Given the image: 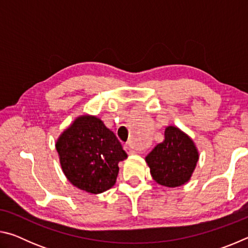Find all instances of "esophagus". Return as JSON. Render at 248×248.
Instances as JSON below:
<instances>
[{
    "instance_id": "1",
    "label": "esophagus",
    "mask_w": 248,
    "mask_h": 248,
    "mask_svg": "<svg viewBox=\"0 0 248 248\" xmlns=\"http://www.w3.org/2000/svg\"><path fill=\"white\" fill-rule=\"evenodd\" d=\"M124 149L125 152H127L129 155H132V154H136L137 153V151L134 150L133 148H131V146H130L129 144H124Z\"/></svg>"
}]
</instances>
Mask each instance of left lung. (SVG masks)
Instances as JSON below:
<instances>
[{
  "instance_id": "obj_1",
  "label": "left lung",
  "mask_w": 248,
  "mask_h": 248,
  "mask_svg": "<svg viewBox=\"0 0 248 248\" xmlns=\"http://www.w3.org/2000/svg\"><path fill=\"white\" fill-rule=\"evenodd\" d=\"M165 139L146 155L151 175L157 184L178 187L190 179L196 169L199 153L194 141L174 125L164 132Z\"/></svg>"
}]
</instances>
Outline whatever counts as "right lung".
I'll return each mask as SVG.
<instances>
[{"instance_id":"add662e5","label":"right lung","mask_w":248,"mask_h":248,"mask_svg":"<svg viewBox=\"0 0 248 248\" xmlns=\"http://www.w3.org/2000/svg\"><path fill=\"white\" fill-rule=\"evenodd\" d=\"M60 164L73 186L100 194L114 186L128 157L115 133L95 116H79L57 140Z\"/></svg>"}]
</instances>
